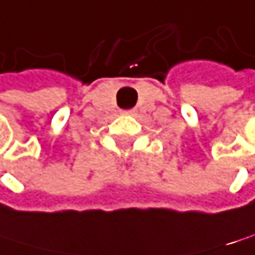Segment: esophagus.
<instances>
[{"instance_id":"esophagus-1","label":"esophagus","mask_w":255,"mask_h":255,"mask_svg":"<svg viewBox=\"0 0 255 255\" xmlns=\"http://www.w3.org/2000/svg\"><path fill=\"white\" fill-rule=\"evenodd\" d=\"M133 112H135V111H132V109H130V111H125V114H126V115H132Z\"/></svg>"}]
</instances>
